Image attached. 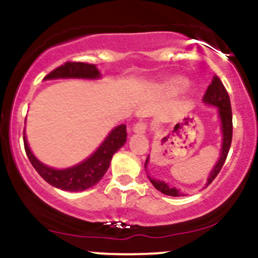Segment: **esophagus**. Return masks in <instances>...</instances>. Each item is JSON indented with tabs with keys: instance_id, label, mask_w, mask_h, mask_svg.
<instances>
[{
	"instance_id": "34e87169",
	"label": "esophagus",
	"mask_w": 258,
	"mask_h": 258,
	"mask_svg": "<svg viewBox=\"0 0 258 258\" xmlns=\"http://www.w3.org/2000/svg\"><path fill=\"white\" fill-rule=\"evenodd\" d=\"M147 128H148V124L146 123V122L141 121V122H137V123L135 124L132 131L136 132V134H145V132L147 131Z\"/></svg>"
}]
</instances>
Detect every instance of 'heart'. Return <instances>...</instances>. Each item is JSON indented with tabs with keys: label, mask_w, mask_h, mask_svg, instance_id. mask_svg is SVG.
Instances as JSON below:
<instances>
[{
	"label": "heart",
	"mask_w": 258,
	"mask_h": 258,
	"mask_svg": "<svg viewBox=\"0 0 258 258\" xmlns=\"http://www.w3.org/2000/svg\"><path fill=\"white\" fill-rule=\"evenodd\" d=\"M173 86H175V87H182V86H184V83L182 82V81H176V82L173 83Z\"/></svg>",
	"instance_id": "1"
}]
</instances>
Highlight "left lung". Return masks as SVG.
Segmentation results:
<instances>
[{
  "label": "left lung",
  "instance_id": "8db88e82",
  "mask_svg": "<svg viewBox=\"0 0 258 258\" xmlns=\"http://www.w3.org/2000/svg\"><path fill=\"white\" fill-rule=\"evenodd\" d=\"M204 102L207 105H212L218 107V114H220L221 118V128H222V151H221V157L218 160L217 165L215 166V168L212 170V172L210 173L209 179H207L206 186H209L211 182L213 181L217 175L220 173L221 168H222L223 163H225L226 158H227L228 151H230L231 142H232V110H231V101L230 96H228L227 91H226L225 86L221 82V80L218 79V76H213L212 81L207 87L206 92L204 95ZM148 162V157L146 160V165ZM145 165V166H146ZM150 178V177H148ZM151 183L155 186L156 189H158L162 194L168 195V196L177 197L181 196V194L178 192V189H176L175 187H170L162 181H158V179L150 178Z\"/></svg>",
  "mask_w": 258,
  "mask_h": 258
}]
</instances>
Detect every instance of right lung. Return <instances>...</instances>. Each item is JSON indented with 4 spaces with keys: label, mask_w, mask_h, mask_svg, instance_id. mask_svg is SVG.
Instances as JSON below:
<instances>
[{
    "label": "right lung",
    "mask_w": 258,
    "mask_h": 258,
    "mask_svg": "<svg viewBox=\"0 0 258 258\" xmlns=\"http://www.w3.org/2000/svg\"><path fill=\"white\" fill-rule=\"evenodd\" d=\"M63 77L97 79L100 77V71L92 63L69 61L49 72L45 80L63 79ZM126 137V124H119L111 131L107 139L103 141V144L97 148V151L91 157L81 162L80 165L66 168V170H54V168L47 167L41 163L31 152L27 141H26L25 134H23V145H25L26 155H27L30 162L32 163L38 175L46 182L57 188L76 192L85 191V189L95 186L103 177L106 171L110 167L112 156L124 145Z\"/></svg>",
    "instance_id": "right-lung-1"
}]
</instances>
